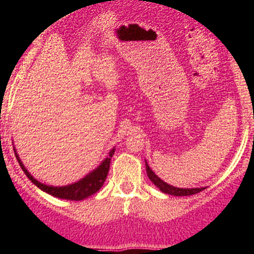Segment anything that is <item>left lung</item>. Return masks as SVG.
<instances>
[{
    "instance_id": "obj_1",
    "label": "left lung",
    "mask_w": 254,
    "mask_h": 254,
    "mask_svg": "<svg viewBox=\"0 0 254 254\" xmlns=\"http://www.w3.org/2000/svg\"><path fill=\"white\" fill-rule=\"evenodd\" d=\"M145 165H146V173H147V177H149L150 181L154 183L161 192L167 194H172V196H190V194H196L201 190H205V187H201V188H178V187H174V186H170L168 183L163 181V179L159 178L156 174L151 170V168L147 165L146 160H145Z\"/></svg>"
}]
</instances>
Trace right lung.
I'll return each mask as SVG.
<instances>
[{
  "instance_id": "right-lung-1",
  "label": "right lung",
  "mask_w": 254,
  "mask_h": 254,
  "mask_svg": "<svg viewBox=\"0 0 254 254\" xmlns=\"http://www.w3.org/2000/svg\"><path fill=\"white\" fill-rule=\"evenodd\" d=\"M114 147L109 151V155H108L107 158L100 163V165L98 168L90 172L89 174L81 178L80 181L75 182L72 185H67V186H62V187H55V186H47L44 183H40L39 181L34 178V177L31 176L30 173L28 172L25 167H24V164L22 161L20 160L19 155H17L16 150L13 149L15 151V155H16V159L19 161L20 167L21 169L24 170V173L26 174L29 179H30L35 186H37L39 190H42L46 193L51 194L53 197H58V198L62 199H69V201H81V199L87 198V197H90L91 194L96 193L98 190L102 188V186L104 185L105 179H107L108 172H109V165H111V158L113 156L114 154Z\"/></svg>"
}]
</instances>
